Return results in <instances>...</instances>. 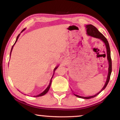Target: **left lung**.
<instances>
[{
	"label": "left lung",
	"mask_w": 120,
	"mask_h": 120,
	"mask_svg": "<svg viewBox=\"0 0 120 120\" xmlns=\"http://www.w3.org/2000/svg\"><path fill=\"white\" fill-rule=\"evenodd\" d=\"M86 28H87V34H88V35L91 36H92V37H94V38H99V39H101L105 43V46H106V48L107 58V60H108L109 64V73H108V75H107L106 82H105L104 87H103V88L101 89L100 92H98V93H97V94H95V95H93V96H87V97L79 96V95H78L74 94L75 96L79 97V98H84V99H90V98H93V97H95V96H96L97 95H98L99 93L101 92V91L104 90V89L106 88V86L107 85V84H108L109 80V79H110V76H111V74L112 72V60H111V58L110 48H109V42H108V41H107L106 38H105V36L101 33V32H99V31L97 29L96 27H95V26H93V25H91V24H89V25H87L86 26Z\"/></svg>",
	"instance_id": "left-lung-1"
}]
</instances>
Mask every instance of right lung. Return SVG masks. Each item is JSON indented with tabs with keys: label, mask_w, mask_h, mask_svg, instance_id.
Here are the masks:
<instances>
[{
	"label": "right lung",
	"mask_w": 120,
	"mask_h": 120,
	"mask_svg": "<svg viewBox=\"0 0 120 120\" xmlns=\"http://www.w3.org/2000/svg\"><path fill=\"white\" fill-rule=\"evenodd\" d=\"M25 28H24V30H23V31H22V32H21V33L22 32H23V31H24V30H25ZM19 35H20V34H19V35L17 36V38H16V41H15V43L14 44V45H13V46H12V48H11V53H10V55H11V51H12V50H13V47H14V45H15V43H16V42H17V40H18V38H19ZM58 67V66H57L54 69V72L55 71H56V68H57ZM53 75H54V73H53ZM53 76L52 77V78H51V80H50V84H49V86H48V87H47V88H46V89L44 91V92H42V93H41L40 94H39V95H36V96H34V97H39V96H43L44 95H45V94H46V93H48V92L49 91V89H50V86H51V82H52V81H51V80H52V77H53Z\"/></svg>",
	"instance_id": "obj_1"
}]
</instances>
